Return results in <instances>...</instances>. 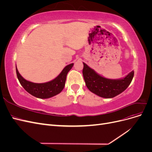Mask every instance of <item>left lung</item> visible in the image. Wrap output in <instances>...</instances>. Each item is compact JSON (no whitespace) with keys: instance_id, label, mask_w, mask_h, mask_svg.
<instances>
[{"instance_id":"left-lung-1","label":"left lung","mask_w":152,"mask_h":152,"mask_svg":"<svg viewBox=\"0 0 152 152\" xmlns=\"http://www.w3.org/2000/svg\"><path fill=\"white\" fill-rule=\"evenodd\" d=\"M83 64L82 73L87 87L92 93L102 98H112L121 94L129 86L134 77L132 70L121 79H107L98 75L86 63Z\"/></svg>"}]
</instances>
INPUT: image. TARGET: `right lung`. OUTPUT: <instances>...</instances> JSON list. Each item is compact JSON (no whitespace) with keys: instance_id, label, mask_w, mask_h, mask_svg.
I'll return each mask as SVG.
<instances>
[{"instance_id":"obj_1","label":"right lung","mask_w":152,"mask_h":152,"mask_svg":"<svg viewBox=\"0 0 152 152\" xmlns=\"http://www.w3.org/2000/svg\"><path fill=\"white\" fill-rule=\"evenodd\" d=\"M73 66V63L67 65L64 68L60 74L56 79L50 82L42 84L34 83V82L25 80L20 74L16 67V71L17 77L19 80L20 83L28 93L36 98L46 99L51 98L53 96L61 93L65 85L67 73L71 70Z\"/></svg>"}]
</instances>
